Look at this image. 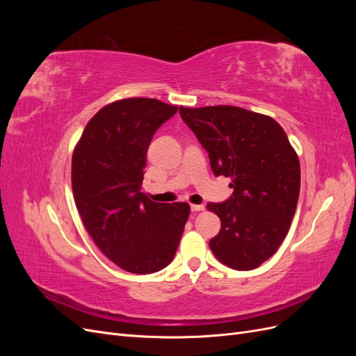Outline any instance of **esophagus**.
Listing matches in <instances>:
<instances>
[{
    "mask_svg": "<svg viewBox=\"0 0 356 356\" xmlns=\"http://www.w3.org/2000/svg\"><path fill=\"white\" fill-rule=\"evenodd\" d=\"M203 209H204L203 204H191V211H193V212H200V211H203Z\"/></svg>",
    "mask_w": 356,
    "mask_h": 356,
    "instance_id": "obj_1",
    "label": "esophagus"
}]
</instances>
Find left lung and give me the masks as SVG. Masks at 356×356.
<instances>
[{
  "instance_id": "obj_1",
  "label": "left lung",
  "mask_w": 356,
  "mask_h": 356,
  "mask_svg": "<svg viewBox=\"0 0 356 356\" xmlns=\"http://www.w3.org/2000/svg\"><path fill=\"white\" fill-rule=\"evenodd\" d=\"M184 123L209 154L213 174L232 179L233 196L207 208L221 220L209 241L213 255L234 270H252L281 246L300 195V161L272 117L232 105L186 108Z\"/></svg>"
}]
</instances>
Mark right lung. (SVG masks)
<instances>
[{
	"label": "right lung",
	"instance_id": "1",
	"mask_svg": "<svg viewBox=\"0 0 356 356\" xmlns=\"http://www.w3.org/2000/svg\"><path fill=\"white\" fill-rule=\"evenodd\" d=\"M177 111L152 98L115 101L90 118L74 148L75 207L96 246L126 272L166 267L188 220V203H157L141 190L148 145Z\"/></svg>",
	"mask_w": 356,
	"mask_h": 356
}]
</instances>
